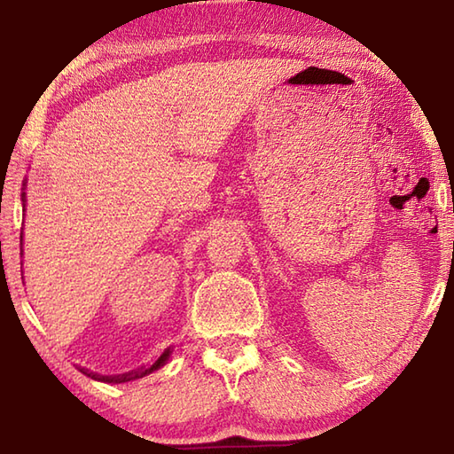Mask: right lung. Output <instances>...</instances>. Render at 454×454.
<instances>
[{
  "mask_svg": "<svg viewBox=\"0 0 454 454\" xmlns=\"http://www.w3.org/2000/svg\"><path fill=\"white\" fill-rule=\"evenodd\" d=\"M21 202H24V208H26V192H24V194H21ZM20 244H21V236H20ZM170 352H172V348H166L162 355H160V358L156 360V363H153L148 368H137V371L126 372V374H118V376H102V374H96V372H90L88 376H91V379H94V380H102V382H110V384H120V382H129V380L142 379V376L153 372V371H156V368L164 366L166 360L170 358Z\"/></svg>",
  "mask_w": 454,
  "mask_h": 454,
  "instance_id": "right-lung-1",
  "label": "right lung"
}]
</instances>
